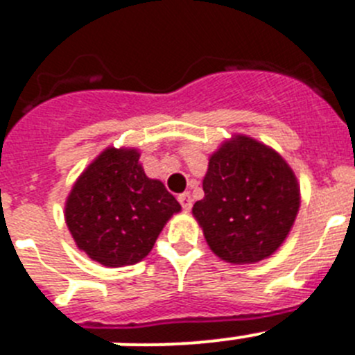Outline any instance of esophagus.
I'll return each mask as SVG.
<instances>
[{
    "label": "esophagus",
    "instance_id": "esophagus-1",
    "mask_svg": "<svg viewBox=\"0 0 355 355\" xmlns=\"http://www.w3.org/2000/svg\"><path fill=\"white\" fill-rule=\"evenodd\" d=\"M178 200H180V204L181 206H183V209H190L191 207V202H193V200H191V197H190V193H188V191H184V193H181L180 197H178Z\"/></svg>",
    "mask_w": 355,
    "mask_h": 355
}]
</instances>
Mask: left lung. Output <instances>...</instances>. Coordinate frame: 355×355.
I'll return each mask as SVG.
<instances>
[{
	"instance_id": "obj_1",
	"label": "left lung",
	"mask_w": 355,
	"mask_h": 355,
	"mask_svg": "<svg viewBox=\"0 0 355 355\" xmlns=\"http://www.w3.org/2000/svg\"><path fill=\"white\" fill-rule=\"evenodd\" d=\"M193 216L207 245L230 264H255L287 239L301 193L287 162L269 146L234 135L209 156Z\"/></svg>"
}]
</instances>
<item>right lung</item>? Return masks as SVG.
Here are the masks:
<instances>
[{
  "label": "right lung",
  "mask_w": 355,
  "mask_h": 355,
  "mask_svg": "<svg viewBox=\"0 0 355 355\" xmlns=\"http://www.w3.org/2000/svg\"><path fill=\"white\" fill-rule=\"evenodd\" d=\"M133 148H107L71 187L64 220L79 250L107 268L137 264L180 202L149 180Z\"/></svg>",
  "instance_id": "1"
}]
</instances>
